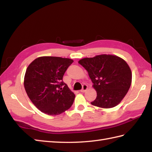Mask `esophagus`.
<instances>
[{
  "instance_id": "34e87169",
  "label": "esophagus",
  "mask_w": 152,
  "mask_h": 152,
  "mask_svg": "<svg viewBox=\"0 0 152 152\" xmlns=\"http://www.w3.org/2000/svg\"><path fill=\"white\" fill-rule=\"evenodd\" d=\"M87 90H88V86L86 84H84L82 86V89L80 90V91L82 92V93H84V92H85Z\"/></svg>"
}]
</instances>
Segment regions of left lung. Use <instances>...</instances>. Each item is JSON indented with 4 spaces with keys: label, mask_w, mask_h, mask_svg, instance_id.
I'll use <instances>...</instances> for the list:
<instances>
[{
    "label": "left lung",
    "mask_w": 152,
    "mask_h": 152,
    "mask_svg": "<svg viewBox=\"0 0 152 152\" xmlns=\"http://www.w3.org/2000/svg\"><path fill=\"white\" fill-rule=\"evenodd\" d=\"M79 64L88 71L97 92L91 105L101 108L117 106L126 96L132 83V72L126 62L113 55L84 58Z\"/></svg>",
    "instance_id": "1"
}]
</instances>
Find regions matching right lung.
Masks as SVG:
<instances>
[{
	"instance_id": "right-lung-1",
	"label": "right lung",
	"mask_w": 152,
	"mask_h": 152,
	"mask_svg": "<svg viewBox=\"0 0 152 152\" xmlns=\"http://www.w3.org/2000/svg\"><path fill=\"white\" fill-rule=\"evenodd\" d=\"M74 62L58 56H40L26 69L24 88L36 107L45 114L60 115L73 104L75 95L62 81L68 67Z\"/></svg>"
}]
</instances>
